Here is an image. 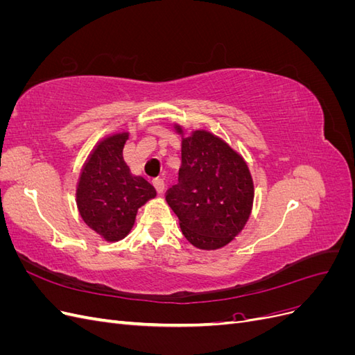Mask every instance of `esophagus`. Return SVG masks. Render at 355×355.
Masks as SVG:
<instances>
[{
    "label": "esophagus",
    "mask_w": 355,
    "mask_h": 355,
    "mask_svg": "<svg viewBox=\"0 0 355 355\" xmlns=\"http://www.w3.org/2000/svg\"><path fill=\"white\" fill-rule=\"evenodd\" d=\"M154 187H155V189H157V192H158V196H163V194H164V180H163V179L157 178V179L154 180Z\"/></svg>",
    "instance_id": "esophagus-1"
}]
</instances>
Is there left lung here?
Masks as SVG:
<instances>
[{"label": "left lung", "mask_w": 355, "mask_h": 355, "mask_svg": "<svg viewBox=\"0 0 355 355\" xmlns=\"http://www.w3.org/2000/svg\"><path fill=\"white\" fill-rule=\"evenodd\" d=\"M182 137L179 184L166 201L176 213L182 234L201 250H218L231 243L250 218L254 198L253 178L241 154L207 130Z\"/></svg>", "instance_id": "left-lung-1"}]
</instances>
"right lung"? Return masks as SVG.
I'll return each mask as SVG.
<instances>
[{"instance_id": "obj_1", "label": "right lung", "mask_w": 355, "mask_h": 355, "mask_svg": "<svg viewBox=\"0 0 355 355\" xmlns=\"http://www.w3.org/2000/svg\"><path fill=\"white\" fill-rule=\"evenodd\" d=\"M127 139V132L114 133L94 146L75 194L84 223L108 243L125 239L139 207L157 196L155 188L142 176H135L124 161Z\"/></svg>"}]
</instances>
